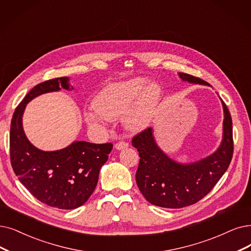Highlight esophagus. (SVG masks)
Instances as JSON below:
<instances>
[{"label":"esophagus","instance_id":"esophagus-1","mask_svg":"<svg viewBox=\"0 0 251 251\" xmlns=\"http://www.w3.org/2000/svg\"><path fill=\"white\" fill-rule=\"evenodd\" d=\"M128 147V143L125 142V141H120V142H117L115 144V148L117 150H122V149H125V148H127Z\"/></svg>","mask_w":251,"mask_h":251}]
</instances>
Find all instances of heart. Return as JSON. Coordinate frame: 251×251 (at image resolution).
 <instances>
[{
  "mask_svg": "<svg viewBox=\"0 0 251 251\" xmlns=\"http://www.w3.org/2000/svg\"><path fill=\"white\" fill-rule=\"evenodd\" d=\"M146 78L137 77L109 84L98 95L94 107L84 113L88 125L100 126L110 119L125 115L126 128L139 132L148 127L155 118L162 100V89Z\"/></svg>",
  "mask_w": 251,
  "mask_h": 251,
  "instance_id": "1",
  "label": "heart"
}]
</instances>
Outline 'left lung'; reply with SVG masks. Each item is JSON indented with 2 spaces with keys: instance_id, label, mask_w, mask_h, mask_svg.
Wrapping results in <instances>:
<instances>
[{
  "instance_id": "1",
  "label": "left lung",
  "mask_w": 251,
  "mask_h": 251,
  "mask_svg": "<svg viewBox=\"0 0 251 251\" xmlns=\"http://www.w3.org/2000/svg\"><path fill=\"white\" fill-rule=\"evenodd\" d=\"M178 75L182 81L210 86L198 77L185 73ZM222 104L225 114L222 143L212 154L195 163L181 164L169 157L157 145L152 127L133 138L132 144L140 156L136 182L150 204L171 209L196 204L226 173L233 157V126L223 100Z\"/></svg>"
}]
</instances>
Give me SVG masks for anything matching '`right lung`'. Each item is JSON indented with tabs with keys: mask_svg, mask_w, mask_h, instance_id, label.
Wrapping results in <instances>:
<instances>
[{
	"mask_svg": "<svg viewBox=\"0 0 251 251\" xmlns=\"http://www.w3.org/2000/svg\"><path fill=\"white\" fill-rule=\"evenodd\" d=\"M69 80L55 78L33 87L15 109L10 127V159L19 181L40 202L66 210L80 207L92 196L113 147L111 143L74 141L63 149L43 151L28 141L23 127L26 104L61 88L72 91Z\"/></svg>",
	"mask_w": 251,
	"mask_h": 251,
	"instance_id": "1",
	"label": "right lung"
}]
</instances>
